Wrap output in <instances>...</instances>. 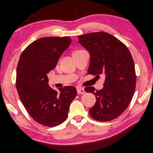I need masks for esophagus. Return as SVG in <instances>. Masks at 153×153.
I'll return each instance as SVG.
<instances>
[{
  "instance_id": "obj_1",
  "label": "esophagus",
  "mask_w": 153,
  "mask_h": 153,
  "mask_svg": "<svg viewBox=\"0 0 153 153\" xmlns=\"http://www.w3.org/2000/svg\"><path fill=\"white\" fill-rule=\"evenodd\" d=\"M77 92H78V94H85V91L84 88H82L81 87H78L77 88Z\"/></svg>"
}]
</instances>
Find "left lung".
Here are the masks:
<instances>
[{
    "mask_svg": "<svg viewBox=\"0 0 153 153\" xmlns=\"http://www.w3.org/2000/svg\"><path fill=\"white\" fill-rule=\"evenodd\" d=\"M78 39L91 54L88 74L105 76L102 89L85 88L96 97L90 115L101 122L113 120L127 109L135 93L136 74L131 53L124 43L108 33H90L78 36Z\"/></svg>",
    "mask_w": 153,
    "mask_h": 153,
    "instance_id": "1",
    "label": "left lung"
}]
</instances>
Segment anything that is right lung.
I'll use <instances>...</instances> for the list:
<instances>
[{"mask_svg": "<svg viewBox=\"0 0 153 153\" xmlns=\"http://www.w3.org/2000/svg\"><path fill=\"white\" fill-rule=\"evenodd\" d=\"M71 43L68 37H45L35 40L23 51L17 66L16 85L24 108L44 126L61 124L68 117L76 88L65 86L58 92L48 85V73L56 68Z\"/></svg>", "mask_w": 153, "mask_h": 153, "instance_id": "1", "label": "right lung"}]
</instances>
